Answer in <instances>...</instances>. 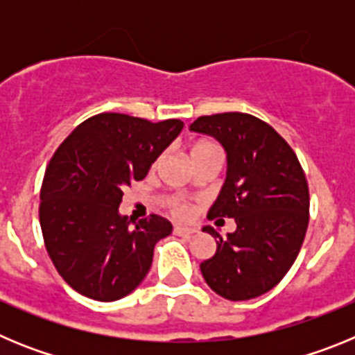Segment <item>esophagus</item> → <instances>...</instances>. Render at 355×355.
<instances>
[{
    "instance_id": "obj_1",
    "label": "esophagus",
    "mask_w": 355,
    "mask_h": 355,
    "mask_svg": "<svg viewBox=\"0 0 355 355\" xmlns=\"http://www.w3.org/2000/svg\"><path fill=\"white\" fill-rule=\"evenodd\" d=\"M174 233L175 234H193L196 233V229L187 227V225H174Z\"/></svg>"
}]
</instances>
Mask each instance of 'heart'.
<instances>
[{
    "instance_id": "1",
    "label": "heart",
    "mask_w": 355,
    "mask_h": 355,
    "mask_svg": "<svg viewBox=\"0 0 355 355\" xmlns=\"http://www.w3.org/2000/svg\"><path fill=\"white\" fill-rule=\"evenodd\" d=\"M206 147H213L211 144H197L196 147H193V150H199V149H206ZM192 150V153H193ZM171 211L174 213V215L178 216H188L190 215V205H187L184 200H180L175 199L171 202Z\"/></svg>"
}]
</instances>
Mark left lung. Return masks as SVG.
Segmentation results:
<instances>
[{"instance_id":"obj_1","label":"left lung","mask_w":355,"mask_h":355,"mask_svg":"<svg viewBox=\"0 0 355 355\" xmlns=\"http://www.w3.org/2000/svg\"><path fill=\"white\" fill-rule=\"evenodd\" d=\"M190 131L209 135L225 150L227 171L208 218H234L236 229L216 240L200 263L208 286L227 300L270 291L299 256L309 222V190L299 158L266 122L240 112L199 117Z\"/></svg>"}]
</instances>
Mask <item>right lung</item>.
I'll return each mask as SVG.
<instances>
[{
	"mask_svg": "<svg viewBox=\"0 0 355 355\" xmlns=\"http://www.w3.org/2000/svg\"><path fill=\"white\" fill-rule=\"evenodd\" d=\"M183 130L180 119L149 122L99 114L81 122L56 149L40 190V227L53 265L78 293L101 302L130 295L147 275L156 241L172 233L159 215H121L124 188Z\"/></svg>",
	"mask_w": 355,
	"mask_h": 355,
	"instance_id": "right-lung-1",
	"label": "right lung"
}]
</instances>
